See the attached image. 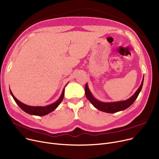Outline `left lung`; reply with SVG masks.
<instances>
[{"instance_id":"left-lung-1","label":"left lung","mask_w":159,"mask_h":159,"mask_svg":"<svg viewBox=\"0 0 159 159\" xmlns=\"http://www.w3.org/2000/svg\"><path fill=\"white\" fill-rule=\"evenodd\" d=\"M143 82H144V78L143 79V81H142L140 86H139L138 89L136 91V92L129 98L126 100V101L111 102H104L100 101L96 99L93 97L92 93H91L87 83L85 86V94L88 101L92 104V105L95 108H97V110L106 112V113H114L116 112L126 110L131 105L133 104V103L135 102L137 97L139 96V94L142 88H143Z\"/></svg>"}]
</instances>
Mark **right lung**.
<instances>
[{"mask_svg":"<svg viewBox=\"0 0 159 159\" xmlns=\"http://www.w3.org/2000/svg\"><path fill=\"white\" fill-rule=\"evenodd\" d=\"M68 84H66V85ZM66 85L65 86V87L66 86ZM65 87L63 88L62 94L61 95V97H59L57 101H55V102L46 106H28L22 102H21L20 101H19L18 99H16V98L13 95V94L12 93L11 89H10V93L11 95V96L13 97V99L15 100V102L16 103L21 109L25 111L26 113L32 115H37V116H44L46 115H48V113L52 112L53 111H54L56 108L58 106L61 102L62 101V100L64 98V88Z\"/></svg>","mask_w":159,"mask_h":159,"instance_id":"add662e5","label":"right lung"}]
</instances>
